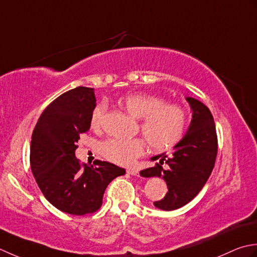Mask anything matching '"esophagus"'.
<instances>
[{
  "label": "esophagus",
  "instance_id": "esophagus-1",
  "mask_svg": "<svg viewBox=\"0 0 257 257\" xmlns=\"http://www.w3.org/2000/svg\"><path fill=\"white\" fill-rule=\"evenodd\" d=\"M127 173L130 175H138L139 174V171L136 170V169H130V170H127Z\"/></svg>",
  "mask_w": 257,
  "mask_h": 257
}]
</instances>
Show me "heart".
<instances>
[{"mask_svg": "<svg viewBox=\"0 0 257 257\" xmlns=\"http://www.w3.org/2000/svg\"><path fill=\"white\" fill-rule=\"evenodd\" d=\"M121 105L135 118H142L141 132L152 149L164 151L179 142L186 125L184 109L175 104H167L163 98L146 93H133L121 98ZM106 104L99 103L91 115L93 127L99 126ZM142 139H112L101 145V152L108 161L119 165H130L145 153Z\"/></svg>", "mask_w": 257, "mask_h": 257, "instance_id": "b5f03b06", "label": "heart"}]
</instances>
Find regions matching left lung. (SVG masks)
Here are the masks:
<instances>
[{"label":"left lung","instance_id":"1","mask_svg":"<svg viewBox=\"0 0 257 257\" xmlns=\"http://www.w3.org/2000/svg\"><path fill=\"white\" fill-rule=\"evenodd\" d=\"M186 101L192 109L187 132L174 146L172 155L153 156L151 161L159 160L160 163L140 172L143 177H163L166 182L169 192L154 202L163 211H173L191 202L205 185L216 160L217 136L211 111L196 98L186 97Z\"/></svg>","mask_w":257,"mask_h":257}]
</instances>
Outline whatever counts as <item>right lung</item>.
<instances>
[{
  "label": "right lung",
  "mask_w": 257,
  "mask_h": 257,
  "mask_svg": "<svg viewBox=\"0 0 257 257\" xmlns=\"http://www.w3.org/2000/svg\"><path fill=\"white\" fill-rule=\"evenodd\" d=\"M95 106L94 88L63 93L41 114L31 141V170L40 190L52 205L73 215L96 212L107 185L125 174L108 162L82 165L75 158L76 143L90 130Z\"/></svg>",
  "instance_id": "obj_1"
}]
</instances>
